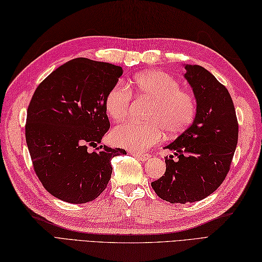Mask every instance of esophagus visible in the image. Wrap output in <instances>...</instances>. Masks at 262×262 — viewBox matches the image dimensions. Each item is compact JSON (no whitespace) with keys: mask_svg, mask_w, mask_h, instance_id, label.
<instances>
[{"mask_svg":"<svg viewBox=\"0 0 262 262\" xmlns=\"http://www.w3.org/2000/svg\"><path fill=\"white\" fill-rule=\"evenodd\" d=\"M134 157H136V159L141 161H147L149 158H151V155L146 152H134Z\"/></svg>","mask_w":262,"mask_h":262,"instance_id":"1","label":"esophagus"}]
</instances>
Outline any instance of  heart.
<instances>
[{
  "mask_svg": "<svg viewBox=\"0 0 262 262\" xmlns=\"http://www.w3.org/2000/svg\"><path fill=\"white\" fill-rule=\"evenodd\" d=\"M128 88L117 83L105 94L104 110L109 118L120 121L128 115L132 94L151 100L144 114L147 121H126L111 132L113 141L120 146L143 151L157 144L163 136L180 134L192 124L197 101L191 92L183 90L173 76L162 71H149L135 75Z\"/></svg>",
  "mask_w": 262,
  "mask_h": 262,
  "instance_id": "b5f03b06",
  "label": "heart"
}]
</instances>
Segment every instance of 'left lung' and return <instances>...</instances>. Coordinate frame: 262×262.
I'll return each mask as SVG.
<instances>
[{
	"label": "left lung",
	"instance_id": "obj_1",
	"mask_svg": "<svg viewBox=\"0 0 262 262\" xmlns=\"http://www.w3.org/2000/svg\"><path fill=\"white\" fill-rule=\"evenodd\" d=\"M185 77L197 101L192 125L165 148V173L153 181L155 193L171 204L198 202L213 193L229 173L238 124L234 103L225 85L203 66L186 65Z\"/></svg>",
	"mask_w": 262,
	"mask_h": 262
}]
</instances>
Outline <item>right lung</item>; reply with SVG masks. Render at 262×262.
<instances>
[{
    "mask_svg": "<svg viewBox=\"0 0 262 262\" xmlns=\"http://www.w3.org/2000/svg\"><path fill=\"white\" fill-rule=\"evenodd\" d=\"M121 75L120 66L80 57L37 86L27 110L26 142L38 179L54 197L71 204L96 199L110 180L111 159L126 154L98 146L110 127L105 94ZM89 146L96 149L90 152Z\"/></svg>",
    "mask_w": 262,
    "mask_h": 262,
    "instance_id": "1",
    "label": "right lung"
}]
</instances>
